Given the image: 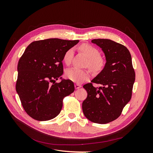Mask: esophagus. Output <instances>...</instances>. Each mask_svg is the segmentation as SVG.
Wrapping results in <instances>:
<instances>
[{
	"label": "esophagus",
	"instance_id": "obj_1",
	"mask_svg": "<svg viewBox=\"0 0 153 153\" xmlns=\"http://www.w3.org/2000/svg\"><path fill=\"white\" fill-rule=\"evenodd\" d=\"M81 87H82V85H80V84H76L75 85V89H79V88H80Z\"/></svg>",
	"mask_w": 153,
	"mask_h": 153
}]
</instances>
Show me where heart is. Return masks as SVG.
I'll use <instances>...</instances> for the list:
<instances>
[{
  "instance_id": "obj_1",
  "label": "heart",
  "mask_w": 153,
  "mask_h": 153,
  "mask_svg": "<svg viewBox=\"0 0 153 153\" xmlns=\"http://www.w3.org/2000/svg\"><path fill=\"white\" fill-rule=\"evenodd\" d=\"M82 52H84L88 59L87 65L92 71H98L102 69L105 65L104 59L99 55V51L96 48L89 44H83L80 47ZM73 49L70 48L64 55V61L66 64H69L71 62L73 56ZM66 75L69 80L76 83H82L89 79L90 73L83 69L76 68H72L68 69L66 72Z\"/></svg>"
}]
</instances>
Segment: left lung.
<instances>
[{
  "label": "left lung",
  "instance_id": "obj_1",
  "mask_svg": "<svg viewBox=\"0 0 153 153\" xmlns=\"http://www.w3.org/2000/svg\"><path fill=\"white\" fill-rule=\"evenodd\" d=\"M91 42L102 50L106 63L92 83L83 86L87 97L82 103V110L89 121L106 124L118 118L131 100L135 73L131 54L124 45L108 39H94ZM92 82L102 87L94 88Z\"/></svg>",
  "mask_w": 153,
  "mask_h": 153
}]
</instances>
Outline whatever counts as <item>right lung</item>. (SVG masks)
Masks as SVG:
<instances>
[{"mask_svg":"<svg viewBox=\"0 0 153 153\" xmlns=\"http://www.w3.org/2000/svg\"><path fill=\"white\" fill-rule=\"evenodd\" d=\"M78 42L51 38L34 41L25 49L18 64L16 90L32 118L45 121L57 117L64 97L75 91L73 82L61 76L64 53ZM59 77L61 82L55 83Z\"/></svg>","mask_w":153,"mask_h":153,"instance_id":"right-lung-1","label":"right lung"}]
</instances>
